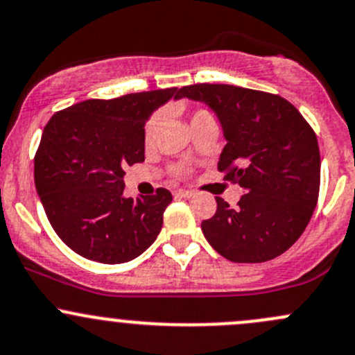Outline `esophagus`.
<instances>
[{"label": "esophagus", "instance_id": "obj_1", "mask_svg": "<svg viewBox=\"0 0 355 355\" xmlns=\"http://www.w3.org/2000/svg\"><path fill=\"white\" fill-rule=\"evenodd\" d=\"M174 196H176V198H191L193 193L188 191V189H178V191L174 193Z\"/></svg>", "mask_w": 355, "mask_h": 355}]
</instances>
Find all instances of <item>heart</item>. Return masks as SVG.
<instances>
[{"mask_svg": "<svg viewBox=\"0 0 355 355\" xmlns=\"http://www.w3.org/2000/svg\"><path fill=\"white\" fill-rule=\"evenodd\" d=\"M203 114H208V112L207 111H196L195 114H193V119L200 118V116H203ZM160 118H162V116H160V112H157V114L152 116L150 121L147 123V126H145V137H147V140H150L152 135L155 133L157 126H159V123H160Z\"/></svg>", "mask_w": 355, "mask_h": 355, "instance_id": "obj_1", "label": "heart"}]
</instances>
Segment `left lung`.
I'll use <instances>...</instances> for the list:
<instances>
[{
	"instance_id": "left-lung-1",
	"label": "left lung",
	"mask_w": 355,
	"mask_h": 355,
	"mask_svg": "<svg viewBox=\"0 0 355 355\" xmlns=\"http://www.w3.org/2000/svg\"><path fill=\"white\" fill-rule=\"evenodd\" d=\"M178 98L203 102L222 126L225 147L218 171H227L244 195L237 207L217 200L202 222L210 246L234 263L280 257L299 239L320 193V148L301 112L279 96L222 83L179 89Z\"/></svg>"
}]
</instances>
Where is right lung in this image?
Listing matches in <instances>:
<instances>
[{
    "label": "right lung",
    "instance_id": "right-lung-1",
    "mask_svg": "<svg viewBox=\"0 0 355 355\" xmlns=\"http://www.w3.org/2000/svg\"><path fill=\"white\" fill-rule=\"evenodd\" d=\"M178 89L83 101L56 112L35 153V189L54 232L80 257L118 265L152 246L167 189L126 198L124 166L145 160V123Z\"/></svg>",
    "mask_w": 355,
    "mask_h": 355
}]
</instances>
